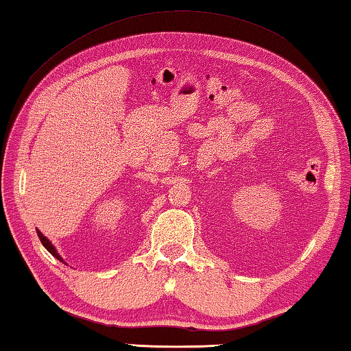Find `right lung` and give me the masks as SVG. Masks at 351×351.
<instances>
[{
	"label": "right lung",
	"instance_id": "1",
	"mask_svg": "<svg viewBox=\"0 0 351 351\" xmlns=\"http://www.w3.org/2000/svg\"><path fill=\"white\" fill-rule=\"evenodd\" d=\"M37 234H38V239H40V241H41V245H43V246H45V247L47 249V251H49V252H51L52 255H54V257H56V258H58V260H60V261H63V258L60 257V255H58V254H57V251H56V247L51 245V241H49V240H47V239H46V237H45L43 234H41L38 229H37Z\"/></svg>",
	"mask_w": 351,
	"mask_h": 351
}]
</instances>
